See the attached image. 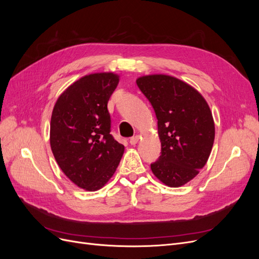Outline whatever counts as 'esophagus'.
I'll return each mask as SVG.
<instances>
[{
  "label": "esophagus",
  "instance_id": "34e87169",
  "mask_svg": "<svg viewBox=\"0 0 259 259\" xmlns=\"http://www.w3.org/2000/svg\"><path fill=\"white\" fill-rule=\"evenodd\" d=\"M139 139H140V135H136V136L131 138L130 143H131V145H136L139 142Z\"/></svg>",
  "mask_w": 259,
  "mask_h": 259
}]
</instances>
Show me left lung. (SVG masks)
Listing matches in <instances>:
<instances>
[{
	"instance_id": "8db88e82",
	"label": "left lung",
	"mask_w": 259,
	"mask_h": 259,
	"mask_svg": "<svg viewBox=\"0 0 259 259\" xmlns=\"http://www.w3.org/2000/svg\"><path fill=\"white\" fill-rule=\"evenodd\" d=\"M136 83L158 119L162 152L151 164L152 173L164 185L182 187L204 167L213 148L215 124L209 106L199 91L175 76L143 75Z\"/></svg>"
}]
</instances>
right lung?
<instances>
[{"mask_svg":"<svg viewBox=\"0 0 259 259\" xmlns=\"http://www.w3.org/2000/svg\"><path fill=\"white\" fill-rule=\"evenodd\" d=\"M120 75L86 74L62 92L55 103L50 144L60 169L86 191L101 189L119 166L124 146L110 134L108 101Z\"/></svg>","mask_w":259,"mask_h":259,"instance_id":"obj_1","label":"right lung"}]
</instances>
